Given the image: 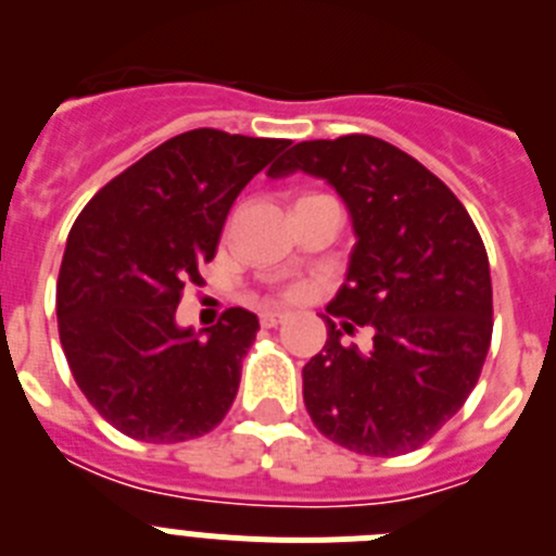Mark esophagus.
Returning a JSON list of instances; mask_svg holds the SVG:
<instances>
[{
    "label": "esophagus",
    "instance_id": "34e87169",
    "mask_svg": "<svg viewBox=\"0 0 556 556\" xmlns=\"http://www.w3.org/2000/svg\"><path fill=\"white\" fill-rule=\"evenodd\" d=\"M283 317H287V314H283V312H275V308H267V312H262V326L264 328L281 326Z\"/></svg>",
    "mask_w": 556,
    "mask_h": 556
}]
</instances>
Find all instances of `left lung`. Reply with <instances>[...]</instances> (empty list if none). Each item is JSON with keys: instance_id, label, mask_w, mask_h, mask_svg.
I'll use <instances>...</instances> for the list:
<instances>
[{"instance_id": "1", "label": "left lung", "mask_w": 556, "mask_h": 556, "mask_svg": "<svg viewBox=\"0 0 556 556\" xmlns=\"http://www.w3.org/2000/svg\"><path fill=\"white\" fill-rule=\"evenodd\" d=\"M306 172L351 214V264L328 314L372 328L370 351L326 348L303 367V404L337 445L365 456L420 448L462 409L493 337L488 250L454 191L376 136L301 141L269 178Z\"/></svg>"}]
</instances>
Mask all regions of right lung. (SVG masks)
<instances>
[{
  "mask_svg": "<svg viewBox=\"0 0 556 556\" xmlns=\"http://www.w3.org/2000/svg\"><path fill=\"white\" fill-rule=\"evenodd\" d=\"M287 144L180 132L102 186L72 225L58 333L88 404L122 434L184 443L228 415L258 317L228 308L198 333L175 323V308L184 287L203 281L239 191Z\"/></svg>",
  "mask_w": 556,
  "mask_h": 556,
  "instance_id": "add662e5",
  "label": "right lung"
}]
</instances>
